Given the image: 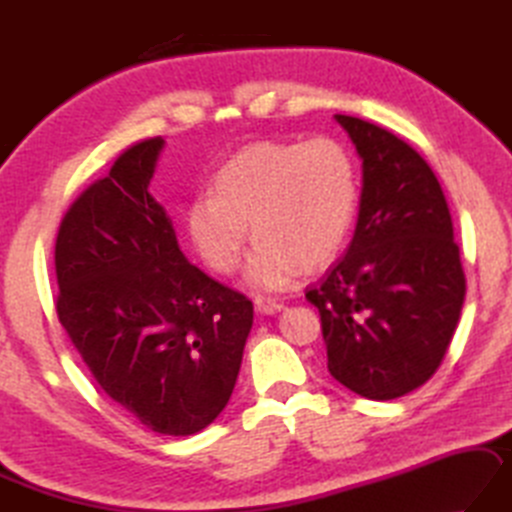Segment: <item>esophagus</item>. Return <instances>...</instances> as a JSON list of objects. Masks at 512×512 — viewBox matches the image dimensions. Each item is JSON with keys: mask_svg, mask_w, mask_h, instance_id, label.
Instances as JSON below:
<instances>
[{"mask_svg": "<svg viewBox=\"0 0 512 512\" xmlns=\"http://www.w3.org/2000/svg\"><path fill=\"white\" fill-rule=\"evenodd\" d=\"M255 309L259 313H277L284 309V302L280 297H271V295H257L255 297Z\"/></svg>", "mask_w": 512, "mask_h": 512, "instance_id": "34e87169", "label": "esophagus"}]
</instances>
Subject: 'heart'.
Returning <instances> with one entry per match:
<instances>
[{
  "label": "heart",
  "instance_id": "b5f03b06",
  "mask_svg": "<svg viewBox=\"0 0 512 512\" xmlns=\"http://www.w3.org/2000/svg\"><path fill=\"white\" fill-rule=\"evenodd\" d=\"M358 206L353 156L336 138L306 143L262 141L232 154L212 179V194L188 208L199 255L217 273H232L248 241L255 286L280 288L306 271L329 266L345 246Z\"/></svg>",
  "mask_w": 512,
  "mask_h": 512
}]
</instances>
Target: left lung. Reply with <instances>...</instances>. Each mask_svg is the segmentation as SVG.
Wrapping results in <instances>:
<instances>
[{
    "label": "left lung",
    "mask_w": 512,
    "mask_h": 512,
    "mask_svg": "<svg viewBox=\"0 0 512 512\" xmlns=\"http://www.w3.org/2000/svg\"><path fill=\"white\" fill-rule=\"evenodd\" d=\"M362 159L347 255L306 300L318 306L331 376L371 401L430 380L457 329L466 275L432 167L387 129L336 116Z\"/></svg>",
    "instance_id": "1"
}]
</instances>
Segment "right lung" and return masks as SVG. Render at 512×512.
<instances>
[{
    "instance_id": "1",
    "label": "right lung",
    "mask_w": 512,
    "mask_h": 512,
    "mask_svg": "<svg viewBox=\"0 0 512 512\" xmlns=\"http://www.w3.org/2000/svg\"><path fill=\"white\" fill-rule=\"evenodd\" d=\"M163 138L136 143L71 203L55 237L58 320L109 398L188 436L230 401L253 302L190 264L147 192Z\"/></svg>"
}]
</instances>
